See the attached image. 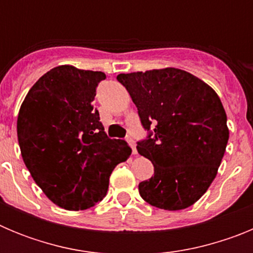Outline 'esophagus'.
I'll return each instance as SVG.
<instances>
[{
  "label": "esophagus",
  "mask_w": 253,
  "mask_h": 253,
  "mask_svg": "<svg viewBox=\"0 0 253 253\" xmlns=\"http://www.w3.org/2000/svg\"><path fill=\"white\" fill-rule=\"evenodd\" d=\"M128 142H129V144H130L131 152H133V154H137V148H135V142H134L133 138H128Z\"/></svg>",
  "instance_id": "esophagus-1"
}]
</instances>
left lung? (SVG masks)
<instances>
[{"mask_svg": "<svg viewBox=\"0 0 253 253\" xmlns=\"http://www.w3.org/2000/svg\"><path fill=\"white\" fill-rule=\"evenodd\" d=\"M116 78L138 107L143 126H154V137L137 146L154 167V175L139 184L140 196L160 209L191 207L215 178L229 138L219 96L203 80L172 67Z\"/></svg>", "mask_w": 253, "mask_h": 253, "instance_id": "left-lung-1", "label": "left lung"}]
</instances>
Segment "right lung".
I'll use <instances>...</instances> for the list:
<instances>
[{
  "label": "right lung",
  "mask_w": 253,
  "mask_h": 253,
  "mask_svg": "<svg viewBox=\"0 0 253 253\" xmlns=\"http://www.w3.org/2000/svg\"><path fill=\"white\" fill-rule=\"evenodd\" d=\"M99 71L58 66L29 90L17 116V139L31 177L46 198L67 210L102 200L109 177L131 154L125 140L110 139L92 102Z\"/></svg>",
  "instance_id": "obj_1"
}]
</instances>
